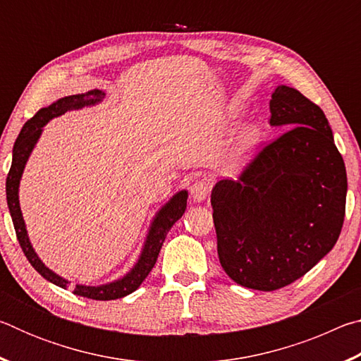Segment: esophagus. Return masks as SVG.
I'll list each match as a JSON object with an SVG mask.
<instances>
[{"label":"esophagus","instance_id":"obj_1","mask_svg":"<svg viewBox=\"0 0 361 361\" xmlns=\"http://www.w3.org/2000/svg\"><path fill=\"white\" fill-rule=\"evenodd\" d=\"M209 194H210L209 181L199 180V181L192 183V186H191V199H192V202H195V204L204 202V200L209 197Z\"/></svg>","mask_w":361,"mask_h":361}]
</instances>
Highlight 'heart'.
Wrapping results in <instances>:
<instances>
[{
    "label": "heart",
    "mask_w": 361,
    "mask_h": 361,
    "mask_svg": "<svg viewBox=\"0 0 361 361\" xmlns=\"http://www.w3.org/2000/svg\"><path fill=\"white\" fill-rule=\"evenodd\" d=\"M258 137L259 133L255 126H243L237 132L229 149L228 159H226V170L229 173L235 175L247 167L250 157H252L256 145H258Z\"/></svg>",
    "instance_id": "1"
}]
</instances>
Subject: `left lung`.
I'll return each instance as SVG.
<instances>
[{"label": "left lung", "instance_id": "left-lung-1", "mask_svg": "<svg viewBox=\"0 0 361 361\" xmlns=\"http://www.w3.org/2000/svg\"><path fill=\"white\" fill-rule=\"evenodd\" d=\"M271 126L286 129L239 180L212 189L218 258L235 283L274 291L309 272L338 242L347 173L320 106L279 85Z\"/></svg>", "mask_w": 361, "mask_h": 361}]
</instances>
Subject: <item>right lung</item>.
Wrapping results in <instances>:
<instances>
[{
    "mask_svg": "<svg viewBox=\"0 0 361 361\" xmlns=\"http://www.w3.org/2000/svg\"><path fill=\"white\" fill-rule=\"evenodd\" d=\"M103 99H105V92H102L99 89H94L85 94L63 97V99L54 102L52 105L41 108L39 111L36 113L32 119L27 121L25 126L22 127L19 137H17L14 143V149H12V164L8 178H6V199H8V207L12 223H14L17 240H19L23 253H25L27 259L30 261V264H32L46 280L60 286V288H66L70 282L66 279L57 276L56 272H52L51 269L39 259V256L36 255L32 247V242L28 239L25 221H23L19 204L20 178L28 157L32 154L35 145L38 143V140L41 137L42 127H44L49 121L57 118V116H62L63 113L70 111V109H81L84 106L97 105V103H100ZM186 200L188 191L176 192L173 197L156 213V216L149 226L148 235H146L140 258L135 262V266H133L124 277L99 286L76 285L73 293L78 296L97 299V301H111V299L124 298L135 291L138 286L143 283V280L148 277L151 269L154 267L159 252H161L162 248V243L166 240L167 232L183 216V213H185Z\"/></svg>",
    "mask_w": 361,
    "mask_h": 361,
    "instance_id": "obj_1",
    "label": "right lung"
}]
</instances>
